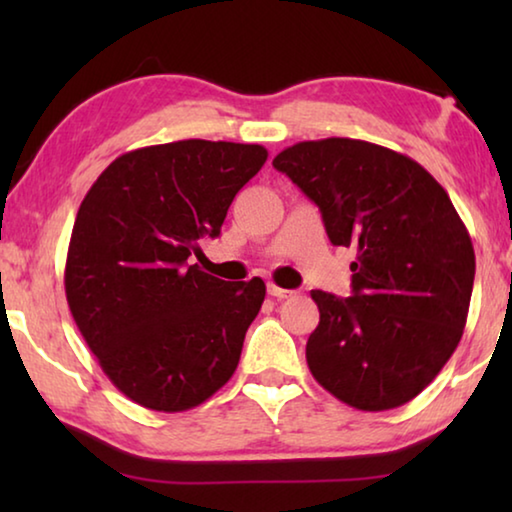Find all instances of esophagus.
<instances>
[{"label": "esophagus", "instance_id": "34e87169", "mask_svg": "<svg viewBox=\"0 0 512 512\" xmlns=\"http://www.w3.org/2000/svg\"><path fill=\"white\" fill-rule=\"evenodd\" d=\"M268 296H271V298H277V300H284V298H291V296H293V291L277 287V284H268Z\"/></svg>", "mask_w": 512, "mask_h": 512}]
</instances>
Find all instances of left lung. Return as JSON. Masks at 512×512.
<instances>
[{
    "mask_svg": "<svg viewBox=\"0 0 512 512\" xmlns=\"http://www.w3.org/2000/svg\"><path fill=\"white\" fill-rule=\"evenodd\" d=\"M320 207L334 246L357 250L352 296L311 291V375L359 411L411 402L452 357L470 309L474 248L431 173L386 146L327 137L275 155Z\"/></svg>",
    "mask_w": 512,
    "mask_h": 512,
    "instance_id": "8db88e82",
    "label": "left lung"
}]
</instances>
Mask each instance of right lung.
I'll list each match as a JSON object with an SVG mask.
<instances>
[{"instance_id": "obj_1", "label": "right lung", "mask_w": 512, "mask_h": 512, "mask_svg": "<svg viewBox=\"0 0 512 512\" xmlns=\"http://www.w3.org/2000/svg\"><path fill=\"white\" fill-rule=\"evenodd\" d=\"M259 144L180 140L112 160L76 214L65 262L74 323L101 370L151 411L194 409L235 375L266 284L189 266L264 167Z\"/></svg>"}]
</instances>
